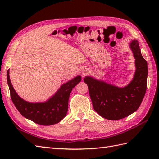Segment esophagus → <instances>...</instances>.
I'll return each instance as SVG.
<instances>
[{"mask_svg":"<svg viewBox=\"0 0 159 159\" xmlns=\"http://www.w3.org/2000/svg\"><path fill=\"white\" fill-rule=\"evenodd\" d=\"M87 72H88V71H87V70L86 69H83L82 71H81V75L83 77L85 76L86 74H87Z\"/></svg>","mask_w":159,"mask_h":159,"instance_id":"1","label":"esophagus"}]
</instances>
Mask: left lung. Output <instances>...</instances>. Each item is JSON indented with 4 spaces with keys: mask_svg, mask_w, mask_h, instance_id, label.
Masks as SVG:
<instances>
[{
    "mask_svg": "<svg viewBox=\"0 0 159 159\" xmlns=\"http://www.w3.org/2000/svg\"><path fill=\"white\" fill-rule=\"evenodd\" d=\"M135 59V72L130 83L120 87L92 76H85L93 109L100 116L109 120L126 117L138 109L147 89L148 63L141 55L139 42L133 39L129 44Z\"/></svg>",
    "mask_w": 159,
    "mask_h": 159,
    "instance_id": "8db88e82",
    "label": "left lung"
}]
</instances>
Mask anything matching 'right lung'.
Masks as SVG:
<instances>
[{"label":"right lung","instance_id":"obj_1","mask_svg":"<svg viewBox=\"0 0 159 159\" xmlns=\"http://www.w3.org/2000/svg\"><path fill=\"white\" fill-rule=\"evenodd\" d=\"M7 79L13 103L22 116L43 126H50L61 121L68 110V100L72 89L81 80L77 76L63 84L54 95L44 102H29L18 96L11 83L9 70Z\"/></svg>","mask_w":159,"mask_h":159}]
</instances>
